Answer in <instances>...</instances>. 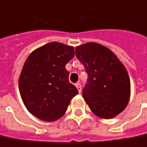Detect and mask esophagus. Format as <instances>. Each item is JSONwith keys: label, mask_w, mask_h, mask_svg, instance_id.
<instances>
[{"label": "esophagus", "mask_w": 147, "mask_h": 147, "mask_svg": "<svg viewBox=\"0 0 147 147\" xmlns=\"http://www.w3.org/2000/svg\"><path fill=\"white\" fill-rule=\"evenodd\" d=\"M75 86L77 87V89H78L79 92L80 93V92H81V84H80V83H76V84H75Z\"/></svg>", "instance_id": "34e87169"}]
</instances>
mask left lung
<instances>
[{
  "instance_id": "8db88e82",
  "label": "left lung",
  "mask_w": 147,
  "mask_h": 147,
  "mask_svg": "<svg viewBox=\"0 0 147 147\" xmlns=\"http://www.w3.org/2000/svg\"><path fill=\"white\" fill-rule=\"evenodd\" d=\"M88 74L82 96L90 109L101 119H113L127 106L130 80L126 68L106 46L90 42L75 48Z\"/></svg>"
}]
</instances>
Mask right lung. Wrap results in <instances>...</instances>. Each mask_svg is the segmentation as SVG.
<instances>
[{
	"label": "right lung",
	"mask_w": 147,
	"mask_h": 147,
	"mask_svg": "<svg viewBox=\"0 0 147 147\" xmlns=\"http://www.w3.org/2000/svg\"><path fill=\"white\" fill-rule=\"evenodd\" d=\"M74 57V48L59 42L34 50L22 69L18 87L30 113L44 121L63 117L77 88L68 80L66 64Z\"/></svg>",
	"instance_id": "right-lung-1"
}]
</instances>
